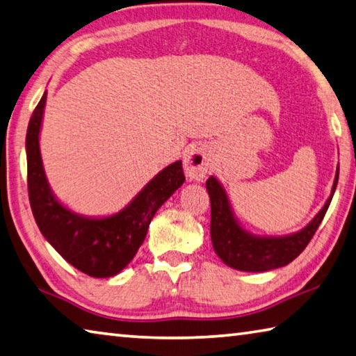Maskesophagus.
Here are the masks:
<instances>
[{"label":"esophagus","instance_id":"obj_1","mask_svg":"<svg viewBox=\"0 0 356 356\" xmlns=\"http://www.w3.org/2000/svg\"><path fill=\"white\" fill-rule=\"evenodd\" d=\"M211 154L205 146L195 145L188 147V151H186L184 159L186 176L195 180H202L211 170Z\"/></svg>","mask_w":356,"mask_h":356}]
</instances>
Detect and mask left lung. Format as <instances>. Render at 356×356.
<instances>
[{"mask_svg":"<svg viewBox=\"0 0 356 356\" xmlns=\"http://www.w3.org/2000/svg\"><path fill=\"white\" fill-rule=\"evenodd\" d=\"M338 177L339 166L336 171L332 196L328 197L324 209L299 234L282 238H258L249 235L238 225L222 186L211 176L207 180V191H209L211 204L210 235L218 257L227 266L245 270V273H264V270L282 268L291 263L312 241L324 219L334 195L336 185H338Z\"/></svg>","mask_w":356,"mask_h":356,"instance_id":"1","label":"left lung"}]
</instances>
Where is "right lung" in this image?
<instances>
[{"instance_id": "1", "label": "right lung", "mask_w": 356, "mask_h": 356, "mask_svg": "<svg viewBox=\"0 0 356 356\" xmlns=\"http://www.w3.org/2000/svg\"><path fill=\"white\" fill-rule=\"evenodd\" d=\"M47 92L32 112L26 134L28 193L32 215L48 243L65 260L90 277H112L124 269L145 241L147 227L161 204L184 184L182 161L166 166L124 210L102 219L77 216L60 205L43 172L40 132Z\"/></svg>"}]
</instances>
